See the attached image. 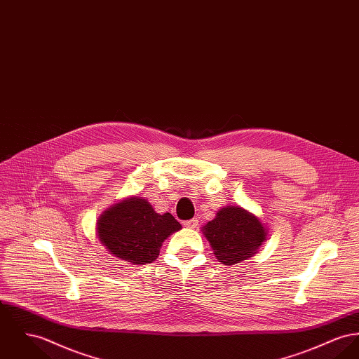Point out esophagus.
Returning <instances> with one entry per match:
<instances>
[{
    "mask_svg": "<svg viewBox=\"0 0 359 359\" xmlns=\"http://www.w3.org/2000/svg\"><path fill=\"white\" fill-rule=\"evenodd\" d=\"M197 223H198L197 217H193V219H189V220H185L182 224H184L185 227H188V229H194V227L197 226Z\"/></svg>",
    "mask_w": 359,
    "mask_h": 359,
    "instance_id": "obj_1",
    "label": "esophagus"
}]
</instances>
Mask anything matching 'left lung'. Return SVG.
Returning a JSON list of instances; mask_svg holds the SVG:
<instances>
[{
	"label": "left lung",
	"instance_id": "left-lung-1",
	"mask_svg": "<svg viewBox=\"0 0 359 359\" xmlns=\"http://www.w3.org/2000/svg\"><path fill=\"white\" fill-rule=\"evenodd\" d=\"M216 259L233 265L252 257L265 241L262 222L239 207L220 210L214 220L203 227Z\"/></svg>",
	"mask_w": 359,
	"mask_h": 359
}]
</instances>
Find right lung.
Returning <instances> with one entry per match:
<instances>
[{
	"label": "right lung",
	"instance_id": "obj_1",
	"mask_svg": "<svg viewBox=\"0 0 359 359\" xmlns=\"http://www.w3.org/2000/svg\"><path fill=\"white\" fill-rule=\"evenodd\" d=\"M180 229L171 214H156L145 198L133 197L104 211L97 222V237L116 257L142 265L155 262L162 242Z\"/></svg>",
	"mask_w": 359,
	"mask_h": 359
}]
</instances>
